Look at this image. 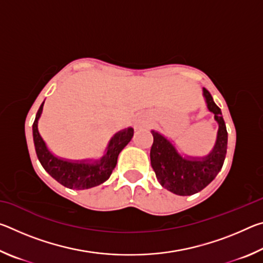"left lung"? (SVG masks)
Returning a JSON list of instances; mask_svg holds the SVG:
<instances>
[{
    "instance_id": "left-lung-1",
    "label": "left lung",
    "mask_w": 263,
    "mask_h": 263,
    "mask_svg": "<svg viewBox=\"0 0 263 263\" xmlns=\"http://www.w3.org/2000/svg\"><path fill=\"white\" fill-rule=\"evenodd\" d=\"M203 92L208 109L215 114L219 125L215 147L205 158H182L166 138L152 131L154 140L149 155L153 171L163 188L180 196L194 195L211 183L220 172L228 149V131L221 111L209 90L203 88Z\"/></svg>"
}]
</instances>
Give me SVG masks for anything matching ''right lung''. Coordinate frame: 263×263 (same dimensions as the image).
Segmentation results:
<instances>
[{
	"instance_id": "right-lung-1",
	"label": "right lung",
	"mask_w": 263,
	"mask_h": 263,
	"mask_svg": "<svg viewBox=\"0 0 263 263\" xmlns=\"http://www.w3.org/2000/svg\"><path fill=\"white\" fill-rule=\"evenodd\" d=\"M43 105H41L32 125L33 142L35 153L44 169L60 184L70 189H88L100 185L109 179L117 164V159L122 149L130 142L133 137V128L128 127L115 135L110 140L106 153L100 161L95 163L70 162L58 159L47 149L45 142L38 132V119L41 117Z\"/></svg>"
}]
</instances>
